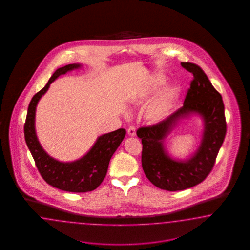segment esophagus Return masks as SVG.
Here are the masks:
<instances>
[{"label":"esophagus","mask_w":250,"mask_h":250,"mask_svg":"<svg viewBox=\"0 0 250 250\" xmlns=\"http://www.w3.org/2000/svg\"><path fill=\"white\" fill-rule=\"evenodd\" d=\"M127 134L130 136H136V128L134 126H130L128 130H127Z\"/></svg>","instance_id":"obj_1"}]
</instances>
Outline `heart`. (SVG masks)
<instances>
[{
    "instance_id": "1",
    "label": "heart",
    "mask_w": 250,
    "mask_h": 250,
    "mask_svg": "<svg viewBox=\"0 0 250 250\" xmlns=\"http://www.w3.org/2000/svg\"><path fill=\"white\" fill-rule=\"evenodd\" d=\"M166 83L165 76L155 74L133 91L132 100L136 104H146L155 96L145 111V119L148 124L155 125L164 121L170 115L180 100L182 91L178 86H165L160 89Z\"/></svg>"
}]
</instances>
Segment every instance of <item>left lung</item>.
<instances>
[{
    "label": "left lung",
    "mask_w": 250,
    "mask_h": 250,
    "mask_svg": "<svg viewBox=\"0 0 250 250\" xmlns=\"http://www.w3.org/2000/svg\"><path fill=\"white\" fill-rule=\"evenodd\" d=\"M181 65L193 74L183 106L164 121L136 131L143 145L141 161L145 174L155 186L168 191L189 189L205 181L212 170L227 133L221 94L199 66L189 62H182ZM193 115L201 117L203 121L200 145L188 159H175L166 150V136L182 119Z\"/></svg>",
    "instance_id": "obj_1"
}]
</instances>
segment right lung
<instances>
[{"label":"right lung","instance_id":"add662e5","mask_svg":"<svg viewBox=\"0 0 250 250\" xmlns=\"http://www.w3.org/2000/svg\"><path fill=\"white\" fill-rule=\"evenodd\" d=\"M82 67V64L74 63L58 68L45 87L31 100L24 124V139L42 178L55 188L69 192H87L98 187L105 178L110 159L126 133L120 128L99 136L89 151L81 159L70 162L54 159L42 147L36 132L38 102L60 76Z\"/></svg>","mask_w":250,"mask_h":250}]
</instances>
